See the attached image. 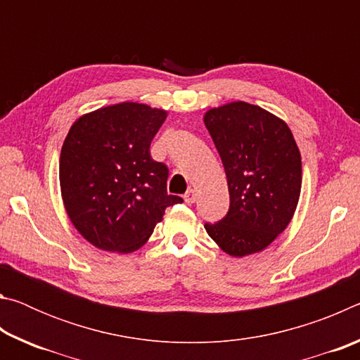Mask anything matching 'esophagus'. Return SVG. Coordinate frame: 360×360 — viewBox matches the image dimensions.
<instances>
[{
	"mask_svg": "<svg viewBox=\"0 0 360 360\" xmlns=\"http://www.w3.org/2000/svg\"><path fill=\"white\" fill-rule=\"evenodd\" d=\"M195 200H197V193H195L193 188H188V191L184 193V202L187 205H192L195 203Z\"/></svg>",
	"mask_w": 360,
	"mask_h": 360,
	"instance_id": "1",
	"label": "esophagus"
}]
</instances>
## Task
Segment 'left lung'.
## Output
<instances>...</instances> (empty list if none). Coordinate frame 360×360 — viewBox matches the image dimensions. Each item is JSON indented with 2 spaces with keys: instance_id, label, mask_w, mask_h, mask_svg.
<instances>
[{
  "instance_id": "1",
  "label": "left lung",
  "mask_w": 360,
  "mask_h": 360,
  "mask_svg": "<svg viewBox=\"0 0 360 360\" xmlns=\"http://www.w3.org/2000/svg\"><path fill=\"white\" fill-rule=\"evenodd\" d=\"M205 125L224 163L230 193L227 216L205 224L225 254L264 251L294 217L302 188V157L283 119L246 101L205 112Z\"/></svg>"
}]
</instances>
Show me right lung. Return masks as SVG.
<instances>
[{
    "label": "right lung",
    "instance_id": "1",
    "mask_svg": "<svg viewBox=\"0 0 360 360\" xmlns=\"http://www.w3.org/2000/svg\"><path fill=\"white\" fill-rule=\"evenodd\" d=\"M165 109L124 101L79 117L60 154V188L70 221L101 251L129 254L150 238L168 206V168L150 157Z\"/></svg>",
    "mask_w": 360,
    "mask_h": 360
}]
</instances>
